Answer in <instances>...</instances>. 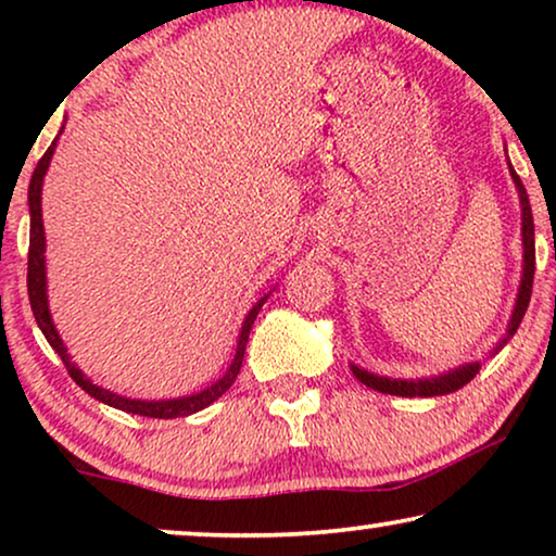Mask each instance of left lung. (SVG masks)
<instances>
[{
  "label": "left lung",
  "mask_w": 556,
  "mask_h": 556,
  "mask_svg": "<svg viewBox=\"0 0 556 556\" xmlns=\"http://www.w3.org/2000/svg\"><path fill=\"white\" fill-rule=\"evenodd\" d=\"M508 172H511V179L516 189H519V202H521V242H523V273H521V286L519 293H516V306L511 311V321H508L506 337L498 341L493 354L498 349L506 346V341L514 337L516 329H519L523 314H527L529 301H531V286H534V268H536V250H534V217H531V204H529V194L523 189L519 174L514 172L511 162H508ZM481 364L470 362L463 364L458 369L445 371V375L438 377H428V379H392V377H379L375 371H367L362 367L352 364L354 377L359 379L362 384L371 387V390L384 392V394H397V397H438V394H451L455 390H460L463 384H468L470 379L478 375Z\"/></svg>",
  "instance_id": "obj_1"
}]
</instances>
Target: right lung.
I'll use <instances>...</instances> for the list:
<instances>
[{"label":"right lung","mask_w":556,"mask_h":556,"mask_svg":"<svg viewBox=\"0 0 556 556\" xmlns=\"http://www.w3.org/2000/svg\"><path fill=\"white\" fill-rule=\"evenodd\" d=\"M55 143L45 151V156L37 162L33 179H29V192H27V202H29V253H27V293H29V306H33L35 321L40 326V331L48 339V344L55 349V354L63 359L67 375L73 377V382L86 390L90 397H96L103 405H111L116 409H124V413H134V415H143V417H159V420H172V417H187L192 413H200L207 405H212L217 397L230 390L235 379L240 375L242 367V356H245V346H248V337L250 329H253L257 311L263 308V303L268 301V295H263L261 301L255 303L253 308L248 311L245 321H242V331L238 337V349H235V359L230 364V369L225 371L223 377L217 379L215 384H210L207 390L197 392V394H187V397H177V400H131V397H121V394L103 390L90 382V379L83 375V369H78V364L73 362V356L67 354V346L60 339V333L52 324L50 308H48V273H45V227H42V181L45 174H48L50 159L55 154Z\"/></svg>","instance_id":"obj_1"}]
</instances>
